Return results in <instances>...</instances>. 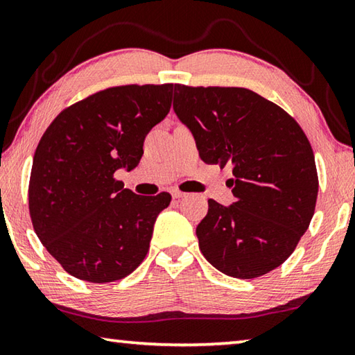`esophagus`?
Segmentation results:
<instances>
[{
    "label": "esophagus",
    "mask_w": 355,
    "mask_h": 355,
    "mask_svg": "<svg viewBox=\"0 0 355 355\" xmlns=\"http://www.w3.org/2000/svg\"><path fill=\"white\" fill-rule=\"evenodd\" d=\"M171 194H172V197H173V198H183V197L186 196L184 192L178 191V189H172V191H171Z\"/></svg>",
    "instance_id": "34e87169"
}]
</instances>
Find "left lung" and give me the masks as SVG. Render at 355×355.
Instances as JSON below:
<instances>
[{"mask_svg":"<svg viewBox=\"0 0 355 355\" xmlns=\"http://www.w3.org/2000/svg\"><path fill=\"white\" fill-rule=\"evenodd\" d=\"M173 110L206 164L233 166L228 186L236 202L209 198L196 231L206 261L241 279L279 267L317 203V166L306 133L279 105L247 88L175 83Z\"/></svg>","mask_w":355,"mask_h":355,"instance_id":"1","label":"left lung"}]
</instances>
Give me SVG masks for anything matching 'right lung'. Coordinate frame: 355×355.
Returning <instances> with one entry per match:
<instances>
[{
  "label": "right lung",
  "mask_w": 355,
  "mask_h": 355,
  "mask_svg": "<svg viewBox=\"0 0 355 355\" xmlns=\"http://www.w3.org/2000/svg\"><path fill=\"white\" fill-rule=\"evenodd\" d=\"M172 89L173 83L102 89L67 107L43 133L29 214L44 248L74 278L113 282L144 261L171 194L137 196L114 172L138 166L147 133L171 110Z\"/></svg>",
  "instance_id": "right-lung-1"
}]
</instances>
